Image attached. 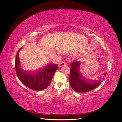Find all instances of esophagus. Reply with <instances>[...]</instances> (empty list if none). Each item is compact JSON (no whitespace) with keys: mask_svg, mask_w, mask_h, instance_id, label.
<instances>
[{"mask_svg":"<svg viewBox=\"0 0 122 122\" xmlns=\"http://www.w3.org/2000/svg\"><path fill=\"white\" fill-rule=\"evenodd\" d=\"M66 65H67V62H66V61H62L61 62V63L59 64L58 66H59V67L61 68V67H63V66H66Z\"/></svg>","mask_w":122,"mask_h":122,"instance_id":"34e87169","label":"esophagus"}]
</instances>
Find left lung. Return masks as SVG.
I'll list each match as a JSON object with an SVG mask.
<instances>
[{
	"label": "left lung",
	"instance_id": "obj_1",
	"mask_svg": "<svg viewBox=\"0 0 122 122\" xmlns=\"http://www.w3.org/2000/svg\"><path fill=\"white\" fill-rule=\"evenodd\" d=\"M106 73L104 74V76H106ZM69 81L73 89L79 93H86L93 90L101 82V80H92L83 77L81 73L80 61H74L71 64Z\"/></svg>",
	"mask_w": 122,
	"mask_h": 122
}]
</instances>
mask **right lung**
Returning a JSON list of instances; mask_svg holds the SVG:
<instances>
[{
	"mask_svg": "<svg viewBox=\"0 0 122 122\" xmlns=\"http://www.w3.org/2000/svg\"><path fill=\"white\" fill-rule=\"evenodd\" d=\"M18 50L15 62L16 72L21 82L28 88L35 91L45 89L51 82V80L56 71L58 65L48 64L42 67L32 70H26L21 67L19 58Z\"/></svg>",
	"mask_w": 122,
	"mask_h": 122,
	"instance_id": "right-lung-1",
	"label": "right lung"
}]
</instances>
